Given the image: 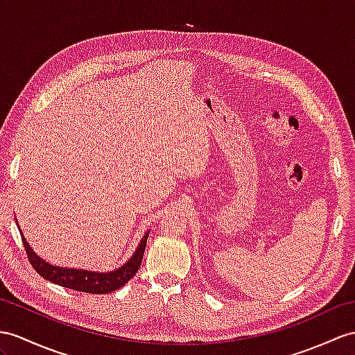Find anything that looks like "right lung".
Masks as SVG:
<instances>
[{"label":"right lung","mask_w":355,"mask_h":355,"mask_svg":"<svg viewBox=\"0 0 355 355\" xmlns=\"http://www.w3.org/2000/svg\"><path fill=\"white\" fill-rule=\"evenodd\" d=\"M149 232L150 230L144 233V236L140 241L138 247L135 248L134 254L129 257L122 266L116 268L114 271H105V272L51 265L49 262L43 261L42 257H39L36 253H34V250L30 247L27 239L24 238L22 230H21V236H22V243L25 247V252H27L30 263L43 279H46L55 284H60V286L67 288V289L87 292V293H108L122 288L125 283H128L137 274L138 268L141 265V259L146 250V243H148Z\"/></svg>","instance_id":"obj_1"}]
</instances>
